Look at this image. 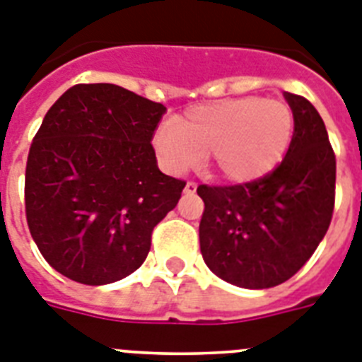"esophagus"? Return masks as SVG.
<instances>
[{"instance_id":"34e87169","label":"esophagus","mask_w":362,"mask_h":362,"mask_svg":"<svg viewBox=\"0 0 362 362\" xmlns=\"http://www.w3.org/2000/svg\"><path fill=\"white\" fill-rule=\"evenodd\" d=\"M184 191H186V193H189V195H193V193H195V191H197V184H195V182H187L186 187H184Z\"/></svg>"}]
</instances>
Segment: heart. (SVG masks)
<instances>
[{
  "mask_svg": "<svg viewBox=\"0 0 362 362\" xmlns=\"http://www.w3.org/2000/svg\"><path fill=\"white\" fill-rule=\"evenodd\" d=\"M293 132V110L285 103L248 95L191 108L154 132L153 148L171 175H182L208 156L214 175L245 184L281 162Z\"/></svg>",
  "mask_w": 362,
  "mask_h": 362,
  "instance_id": "heart-1",
  "label": "heart"
}]
</instances>
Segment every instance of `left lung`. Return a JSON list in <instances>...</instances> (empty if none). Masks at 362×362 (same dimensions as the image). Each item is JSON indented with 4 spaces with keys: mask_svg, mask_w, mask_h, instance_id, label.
Returning <instances> with one entry per match:
<instances>
[{
    "mask_svg": "<svg viewBox=\"0 0 362 362\" xmlns=\"http://www.w3.org/2000/svg\"><path fill=\"white\" fill-rule=\"evenodd\" d=\"M294 117L289 151L274 171L238 186H199L200 252L209 270L245 289L293 278L326 235L335 206V153L317 108L284 93Z\"/></svg>",
    "mask_w": 362,
    "mask_h": 362,
    "instance_id": "1",
    "label": "left lung"
}]
</instances>
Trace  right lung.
Returning <instances> with one entry per match:
<instances>
[{"instance_id":"add662e5","label":"right lung","mask_w":362,"mask_h":362,"mask_svg":"<svg viewBox=\"0 0 362 362\" xmlns=\"http://www.w3.org/2000/svg\"><path fill=\"white\" fill-rule=\"evenodd\" d=\"M115 84H75L29 148L25 215L44 259L84 285L132 274L186 182L158 169L151 145L165 114Z\"/></svg>"}]
</instances>
